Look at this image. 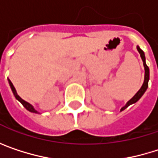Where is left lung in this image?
<instances>
[{"label": "left lung", "mask_w": 158, "mask_h": 158, "mask_svg": "<svg viewBox=\"0 0 158 158\" xmlns=\"http://www.w3.org/2000/svg\"><path fill=\"white\" fill-rule=\"evenodd\" d=\"M137 50H138V52H139V54H140V56H141V58H142L143 60V67H144V81H143V86L141 87V89L138 90V92L126 103V105L123 107V108H122V110H124L125 108H127L129 105H131V104H133V103H135L141 97L143 96V94L145 92V90H146V89H147V87H148V80H149V68L146 66V64H145V57H144V54H143V50L141 48H139V47H137Z\"/></svg>", "instance_id": "left-lung-1"}]
</instances>
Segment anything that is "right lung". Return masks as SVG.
<instances>
[{"label":"right lung","instance_id":"add662e5","mask_svg":"<svg viewBox=\"0 0 158 158\" xmlns=\"http://www.w3.org/2000/svg\"><path fill=\"white\" fill-rule=\"evenodd\" d=\"M9 83H10V86H11V89H12V90H13V92H14V94H15V98L23 105V107L26 109V110H28L29 111H31V112H35V113H37V111L34 109V107L30 104V103H28L27 102H25V101H23L18 94H17V92H16V89L14 87V85H13V83L11 82V80L9 79Z\"/></svg>","mask_w":158,"mask_h":158}]
</instances>
